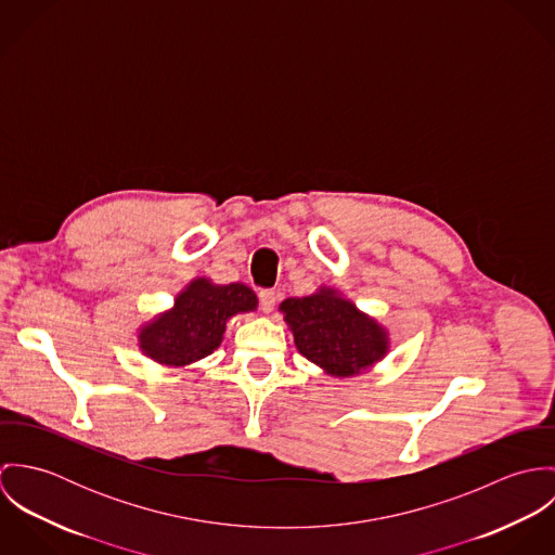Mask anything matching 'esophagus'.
Instances as JSON below:
<instances>
[{"label": "esophagus", "mask_w": 555, "mask_h": 555, "mask_svg": "<svg viewBox=\"0 0 555 555\" xmlns=\"http://www.w3.org/2000/svg\"><path fill=\"white\" fill-rule=\"evenodd\" d=\"M258 301H260L262 312H267V314H269V312H273L278 297H275V293H273V291H260V293H258Z\"/></svg>", "instance_id": "esophagus-1"}]
</instances>
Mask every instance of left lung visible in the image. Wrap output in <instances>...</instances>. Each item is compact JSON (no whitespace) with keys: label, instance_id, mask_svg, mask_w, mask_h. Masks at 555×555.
<instances>
[{"label":"left lung","instance_id":"left-lung-1","mask_svg":"<svg viewBox=\"0 0 555 555\" xmlns=\"http://www.w3.org/2000/svg\"><path fill=\"white\" fill-rule=\"evenodd\" d=\"M280 312L297 350L335 378L363 374L389 352L387 328L333 288L320 286L314 295L291 297Z\"/></svg>","mask_w":555,"mask_h":555}]
</instances>
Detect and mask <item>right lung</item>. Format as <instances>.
Wrapping results in <instances>:
<instances>
[{
	"mask_svg": "<svg viewBox=\"0 0 555 555\" xmlns=\"http://www.w3.org/2000/svg\"><path fill=\"white\" fill-rule=\"evenodd\" d=\"M258 299L245 284L192 280L172 308L139 328V348L166 367H183L209 357L224 337L227 322L254 312Z\"/></svg>",
	"mask_w": 555,
	"mask_h": 555,
	"instance_id": "obj_1",
	"label": "right lung"
}]
</instances>
